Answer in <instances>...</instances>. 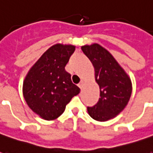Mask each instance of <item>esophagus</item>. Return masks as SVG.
Instances as JSON below:
<instances>
[{"label":"esophagus","mask_w":153,"mask_h":153,"mask_svg":"<svg viewBox=\"0 0 153 153\" xmlns=\"http://www.w3.org/2000/svg\"><path fill=\"white\" fill-rule=\"evenodd\" d=\"M78 86L80 88H83V81H81V82H80V83L78 84Z\"/></svg>","instance_id":"1"}]
</instances>
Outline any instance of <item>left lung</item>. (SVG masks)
<instances>
[{
    "label": "left lung",
    "mask_w": 153,
    "mask_h": 153,
    "mask_svg": "<svg viewBox=\"0 0 153 153\" xmlns=\"http://www.w3.org/2000/svg\"><path fill=\"white\" fill-rule=\"evenodd\" d=\"M95 70V79L100 88L96 105L88 106L89 115L97 121H106L121 112L132 93L131 80L109 51L99 44L81 47Z\"/></svg>",
    "instance_id": "obj_1"
}]
</instances>
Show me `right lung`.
<instances>
[{
    "mask_svg": "<svg viewBox=\"0 0 153 153\" xmlns=\"http://www.w3.org/2000/svg\"><path fill=\"white\" fill-rule=\"evenodd\" d=\"M75 50L73 45L56 44L46 51L33 65L23 84V94L29 108L47 120L65 111L79 88L71 81L65 67Z\"/></svg>",
    "mask_w": 153,
    "mask_h": 153,
    "instance_id": "obj_1",
    "label": "right lung"
}]
</instances>
